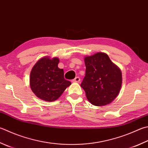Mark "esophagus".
<instances>
[{
    "label": "esophagus",
    "mask_w": 148,
    "mask_h": 148,
    "mask_svg": "<svg viewBox=\"0 0 148 148\" xmlns=\"http://www.w3.org/2000/svg\"><path fill=\"white\" fill-rule=\"evenodd\" d=\"M80 81V79L79 77H75V79L73 80V82H79Z\"/></svg>",
    "instance_id": "esophagus-1"
}]
</instances>
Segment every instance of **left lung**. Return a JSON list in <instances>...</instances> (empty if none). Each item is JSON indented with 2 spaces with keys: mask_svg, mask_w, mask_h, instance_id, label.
<instances>
[{
  "mask_svg": "<svg viewBox=\"0 0 148 148\" xmlns=\"http://www.w3.org/2000/svg\"><path fill=\"white\" fill-rule=\"evenodd\" d=\"M86 75L80 86L92 104L102 106L118 96L122 86V72L108 55L99 52L84 58Z\"/></svg>",
  "mask_w": 148,
  "mask_h": 148,
  "instance_id": "obj_1",
  "label": "left lung"
}]
</instances>
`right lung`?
Segmentation results:
<instances>
[{
  "label": "right lung",
  "instance_id": "right-lung-1",
  "mask_svg": "<svg viewBox=\"0 0 148 148\" xmlns=\"http://www.w3.org/2000/svg\"><path fill=\"white\" fill-rule=\"evenodd\" d=\"M57 57H43L33 67L29 76L30 87L38 98L51 102L56 100L71 82L64 77V70L58 68Z\"/></svg>",
  "mask_w": 148,
  "mask_h": 148
}]
</instances>
